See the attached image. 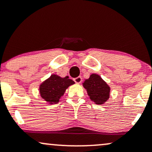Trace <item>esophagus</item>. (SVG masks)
Returning a JSON list of instances; mask_svg holds the SVG:
<instances>
[{
	"instance_id": "1",
	"label": "esophagus",
	"mask_w": 152,
	"mask_h": 152,
	"mask_svg": "<svg viewBox=\"0 0 152 152\" xmlns=\"http://www.w3.org/2000/svg\"><path fill=\"white\" fill-rule=\"evenodd\" d=\"M74 81L76 82V83H80L82 81V78L81 76H78V77L74 78Z\"/></svg>"
}]
</instances>
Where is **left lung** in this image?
<instances>
[{
	"instance_id": "left-lung-1",
	"label": "left lung",
	"mask_w": 152,
	"mask_h": 152,
	"mask_svg": "<svg viewBox=\"0 0 152 152\" xmlns=\"http://www.w3.org/2000/svg\"><path fill=\"white\" fill-rule=\"evenodd\" d=\"M90 99L96 104H104L110 96L111 88L105 81L98 74H92L83 83Z\"/></svg>"
}]
</instances>
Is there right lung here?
I'll return each mask as SVG.
<instances>
[{
    "label": "right lung",
    "mask_w": 152,
    "mask_h": 152,
    "mask_svg": "<svg viewBox=\"0 0 152 152\" xmlns=\"http://www.w3.org/2000/svg\"><path fill=\"white\" fill-rule=\"evenodd\" d=\"M74 83L75 82L69 79V76L62 78L58 75L52 74L40 84V95L48 104H58L66 90Z\"/></svg>",
    "instance_id": "obj_1"
}]
</instances>
